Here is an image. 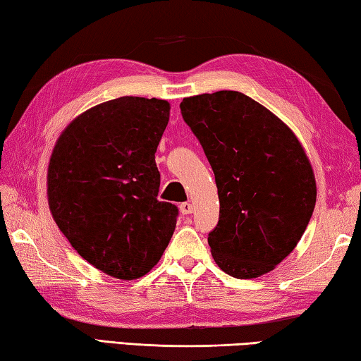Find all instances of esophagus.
Returning <instances> with one entry per match:
<instances>
[{
  "label": "esophagus",
  "instance_id": "obj_1",
  "mask_svg": "<svg viewBox=\"0 0 361 361\" xmlns=\"http://www.w3.org/2000/svg\"><path fill=\"white\" fill-rule=\"evenodd\" d=\"M179 209H180V212L184 214V216H187V214H192L193 212V204H190V203H182L180 206H179Z\"/></svg>",
  "mask_w": 361,
  "mask_h": 361
}]
</instances>
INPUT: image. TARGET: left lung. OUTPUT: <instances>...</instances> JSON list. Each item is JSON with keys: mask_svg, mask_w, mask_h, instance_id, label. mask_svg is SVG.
<instances>
[{"mask_svg": "<svg viewBox=\"0 0 361 361\" xmlns=\"http://www.w3.org/2000/svg\"><path fill=\"white\" fill-rule=\"evenodd\" d=\"M180 112L216 176L214 262L254 279L290 255L314 212L317 187L298 137L267 107L233 90L184 98Z\"/></svg>", "mask_w": 361, "mask_h": 361, "instance_id": "1", "label": "left lung"}]
</instances>
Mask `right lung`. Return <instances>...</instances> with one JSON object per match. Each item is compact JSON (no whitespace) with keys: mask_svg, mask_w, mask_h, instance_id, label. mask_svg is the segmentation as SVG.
Listing matches in <instances>:
<instances>
[{"mask_svg":"<svg viewBox=\"0 0 361 361\" xmlns=\"http://www.w3.org/2000/svg\"><path fill=\"white\" fill-rule=\"evenodd\" d=\"M166 99L122 97L75 117L47 169L49 209L74 250L122 281L155 267L176 228L177 207L158 201L157 145Z\"/></svg>","mask_w":361,"mask_h":361,"instance_id":"right-lung-1","label":"right lung"}]
</instances>
